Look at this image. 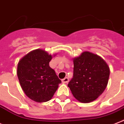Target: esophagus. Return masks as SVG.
<instances>
[{
  "label": "esophagus",
  "instance_id": "esophagus-1",
  "mask_svg": "<svg viewBox=\"0 0 124 124\" xmlns=\"http://www.w3.org/2000/svg\"><path fill=\"white\" fill-rule=\"evenodd\" d=\"M68 81H69V78L68 77H65L63 79H62V82L63 83H68Z\"/></svg>",
  "mask_w": 124,
  "mask_h": 124
}]
</instances>
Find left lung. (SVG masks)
<instances>
[{
	"label": "left lung",
	"instance_id": "1",
	"mask_svg": "<svg viewBox=\"0 0 124 124\" xmlns=\"http://www.w3.org/2000/svg\"><path fill=\"white\" fill-rule=\"evenodd\" d=\"M73 61V76L68 84L72 94L81 103L94 101L107 86L110 68L100 56L88 51Z\"/></svg>",
	"mask_w": 124,
	"mask_h": 124
}]
</instances>
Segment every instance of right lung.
Segmentation results:
<instances>
[{
    "label": "right lung",
    "instance_id": "add662e5",
    "mask_svg": "<svg viewBox=\"0 0 124 124\" xmlns=\"http://www.w3.org/2000/svg\"><path fill=\"white\" fill-rule=\"evenodd\" d=\"M53 56L44 50H33L19 60L17 75L30 99L38 103L51 100L61 81L49 66Z\"/></svg>",
    "mask_w": 124,
    "mask_h": 124
}]
</instances>
